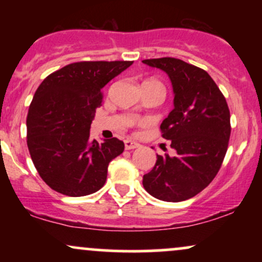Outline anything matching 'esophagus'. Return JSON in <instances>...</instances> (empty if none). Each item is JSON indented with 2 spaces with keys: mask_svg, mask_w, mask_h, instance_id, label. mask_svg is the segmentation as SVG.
<instances>
[{
  "mask_svg": "<svg viewBox=\"0 0 262 262\" xmlns=\"http://www.w3.org/2000/svg\"><path fill=\"white\" fill-rule=\"evenodd\" d=\"M124 146H125V149H127V150H132V149L139 148V144L135 143V141H133V140H125L124 141Z\"/></svg>",
  "mask_w": 262,
  "mask_h": 262,
  "instance_id": "obj_1",
  "label": "esophagus"
}]
</instances>
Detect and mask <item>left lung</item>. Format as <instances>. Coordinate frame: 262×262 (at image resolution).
I'll return each instance as SVG.
<instances>
[{"label": "left lung", "instance_id": "1", "mask_svg": "<svg viewBox=\"0 0 262 262\" xmlns=\"http://www.w3.org/2000/svg\"><path fill=\"white\" fill-rule=\"evenodd\" d=\"M165 71L173 91V110L162 121V137L175 156L156 155L143 176L148 193L165 202H181L200 193L218 173L230 138V112L223 93L207 71L180 59L143 60Z\"/></svg>", "mask_w": 262, "mask_h": 262}]
</instances>
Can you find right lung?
Instances as JSON below:
<instances>
[{"mask_svg":"<svg viewBox=\"0 0 262 262\" xmlns=\"http://www.w3.org/2000/svg\"><path fill=\"white\" fill-rule=\"evenodd\" d=\"M133 61H80L45 77L27 116V144L43 181L59 193H95L107 180L108 164L124 150L122 140L90 139L102 89Z\"/></svg>","mask_w":262,"mask_h":262,"instance_id":"obj_1","label":"right lung"}]
</instances>
